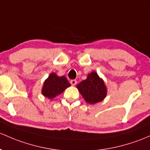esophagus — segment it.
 <instances>
[{"instance_id":"esophagus-1","label":"esophagus","mask_w":150,"mask_h":150,"mask_svg":"<svg viewBox=\"0 0 150 150\" xmlns=\"http://www.w3.org/2000/svg\"><path fill=\"white\" fill-rule=\"evenodd\" d=\"M70 83L72 84V86H75L77 83V80H71Z\"/></svg>"}]
</instances>
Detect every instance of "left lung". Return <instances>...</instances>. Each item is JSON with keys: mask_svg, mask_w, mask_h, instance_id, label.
Listing matches in <instances>:
<instances>
[{"mask_svg": "<svg viewBox=\"0 0 150 150\" xmlns=\"http://www.w3.org/2000/svg\"><path fill=\"white\" fill-rule=\"evenodd\" d=\"M85 100L90 104L102 101L107 94V89L103 80L99 78L97 72L88 74L87 79L80 82L77 86Z\"/></svg>", "mask_w": 150, "mask_h": 150, "instance_id": "obj_1", "label": "left lung"}]
</instances>
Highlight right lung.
<instances>
[{"mask_svg":"<svg viewBox=\"0 0 150 150\" xmlns=\"http://www.w3.org/2000/svg\"><path fill=\"white\" fill-rule=\"evenodd\" d=\"M70 86V83L65 77H59L52 72L44 83L42 93L44 96L52 100Z\"/></svg>","mask_w":150,"mask_h":150,"instance_id":"right-lung-1","label":"right lung"}]
</instances>
